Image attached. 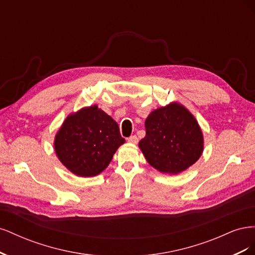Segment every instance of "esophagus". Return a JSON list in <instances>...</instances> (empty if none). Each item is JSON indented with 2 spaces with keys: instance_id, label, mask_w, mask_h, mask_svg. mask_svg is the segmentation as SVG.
Listing matches in <instances>:
<instances>
[{
  "instance_id": "esophagus-1",
  "label": "esophagus",
  "mask_w": 255,
  "mask_h": 255,
  "mask_svg": "<svg viewBox=\"0 0 255 255\" xmlns=\"http://www.w3.org/2000/svg\"><path fill=\"white\" fill-rule=\"evenodd\" d=\"M128 141L130 142V143H137L138 142V138L136 135H133V136H129L128 138Z\"/></svg>"
}]
</instances>
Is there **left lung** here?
Instances as JSON below:
<instances>
[{
  "mask_svg": "<svg viewBox=\"0 0 255 255\" xmlns=\"http://www.w3.org/2000/svg\"><path fill=\"white\" fill-rule=\"evenodd\" d=\"M139 141L148 163L164 173L186 170L201 156L203 136L197 120L185 107L171 103L152 112Z\"/></svg>",
  "mask_w": 255,
  "mask_h": 255,
  "instance_id": "1",
  "label": "left lung"
}]
</instances>
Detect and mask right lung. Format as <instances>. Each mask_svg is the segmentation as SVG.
Segmentation results:
<instances>
[{
  "label": "right lung",
  "instance_id": "right-lung-1",
  "mask_svg": "<svg viewBox=\"0 0 255 255\" xmlns=\"http://www.w3.org/2000/svg\"><path fill=\"white\" fill-rule=\"evenodd\" d=\"M123 142L117 122L94 105L68 116L54 145L59 160L71 172L94 176L109 166Z\"/></svg>",
  "mask_w": 255,
  "mask_h": 255
}]
</instances>
